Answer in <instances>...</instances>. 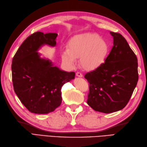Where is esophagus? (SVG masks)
<instances>
[{
	"label": "esophagus",
	"instance_id": "esophagus-1",
	"mask_svg": "<svg viewBox=\"0 0 147 147\" xmlns=\"http://www.w3.org/2000/svg\"><path fill=\"white\" fill-rule=\"evenodd\" d=\"M76 76L77 77H83V75L80 72H77L76 73Z\"/></svg>",
	"mask_w": 147,
	"mask_h": 147
}]
</instances>
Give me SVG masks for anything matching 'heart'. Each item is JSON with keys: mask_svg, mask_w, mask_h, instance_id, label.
Wrapping results in <instances>:
<instances>
[{"mask_svg": "<svg viewBox=\"0 0 147 147\" xmlns=\"http://www.w3.org/2000/svg\"><path fill=\"white\" fill-rule=\"evenodd\" d=\"M68 49L62 51L63 62L68 67H74L77 58L85 70H93L105 59L108 46L105 41L96 34L86 33L74 36L68 42Z\"/></svg>", "mask_w": 147, "mask_h": 147, "instance_id": "1", "label": "heart"}]
</instances>
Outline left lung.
<instances>
[{
  "instance_id": "1",
  "label": "left lung",
  "mask_w": 147,
  "mask_h": 147,
  "mask_svg": "<svg viewBox=\"0 0 147 147\" xmlns=\"http://www.w3.org/2000/svg\"><path fill=\"white\" fill-rule=\"evenodd\" d=\"M113 46L105 62L85 75L89 82L87 103L96 111L109 113L126 106L138 80V59L121 34L110 32Z\"/></svg>"
}]
</instances>
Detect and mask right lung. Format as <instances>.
<instances>
[{
    "mask_svg": "<svg viewBox=\"0 0 147 147\" xmlns=\"http://www.w3.org/2000/svg\"><path fill=\"white\" fill-rule=\"evenodd\" d=\"M56 33L37 32L21 45L12 61V80L15 93L32 113L44 114L53 112L61 103L62 86L75 78L54 67L49 59L41 58L37 51L44 45L55 46Z\"/></svg>",
    "mask_w": 147,
    "mask_h": 147,
    "instance_id": "right-lung-1",
    "label": "right lung"
}]
</instances>
